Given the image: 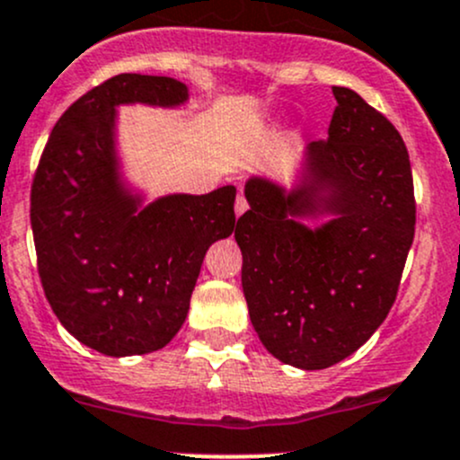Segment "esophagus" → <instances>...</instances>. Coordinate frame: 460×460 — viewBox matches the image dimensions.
Wrapping results in <instances>:
<instances>
[{"mask_svg": "<svg viewBox=\"0 0 460 460\" xmlns=\"http://www.w3.org/2000/svg\"><path fill=\"white\" fill-rule=\"evenodd\" d=\"M247 198H244L243 191H238V198H235V216H243L244 211H247Z\"/></svg>", "mask_w": 460, "mask_h": 460, "instance_id": "1", "label": "esophagus"}]
</instances>
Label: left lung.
<instances>
[{"instance_id": "1", "label": "left lung", "mask_w": 460, "mask_h": 460, "mask_svg": "<svg viewBox=\"0 0 460 460\" xmlns=\"http://www.w3.org/2000/svg\"><path fill=\"white\" fill-rule=\"evenodd\" d=\"M327 140L309 144L291 196L249 180L238 217L243 291L262 345L287 365L324 369L354 354L396 300L414 240L416 200L401 133L358 93L333 86ZM338 212L320 230L294 215Z\"/></svg>"}]
</instances>
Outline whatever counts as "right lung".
I'll use <instances>...</instances> for the list:
<instances>
[{"instance_id":"obj_1","label":"right lung","mask_w":460,"mask_h":460,"mask_svg":"<svg viewBox=\"0 0 460 460\" xmlns=\"http://www.w3.org/2000/svg\"><path fill=\"white\" fill-rule=\"evenodd\" d=\"M173 77L119 73L55 122L31 187L37 271L59 323L106 356L162 349L182 327L207 249L235 226V189L137 211L115 178V104L173 106Z\"/></svg>"}]
</instances>
